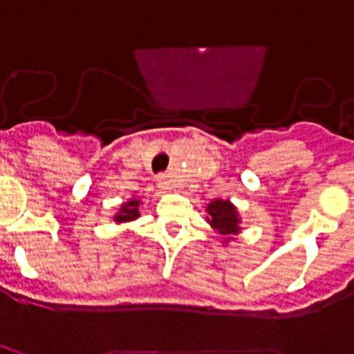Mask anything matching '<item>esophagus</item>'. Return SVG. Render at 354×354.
I'll use <instances>...</instances> for the list:
<instances>
[{
  "instance_id": "esophagus-1",
  "label": "esophagus",
  "mask_w": 354,
  "mask_h": 354,
  "mask_svg": "<svg viewBox=\"0 0 354 354\" xmlns=\"http://www.w3.org/2000/svg\"><path fill=\"white\" fill-rule=\"evenodd\" d=\"M156 185H158V189L162 190V192H169V190L173 189V187H171V183H169V180L165 176H160L158 183H156Z\"/></svg>"
}]
</instances>
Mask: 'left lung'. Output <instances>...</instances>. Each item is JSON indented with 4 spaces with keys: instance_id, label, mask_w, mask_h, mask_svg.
I'll return each instance as SVG.
<instances>
[{
    "instance_id": "left-lung-1",
    "label": "left lung",
    "mask_w": 354,
    "mask_h": 354,
    "mask_svg": "<svg viewBox=\"0 0 354 354\" xmlns=\"http://www.w3.org/2000/svg\"><path fill=\"white\" fill-rule=\"evenodd\" d=\"M207 223L226 236L223 241L224 245L235 241V236L241 233V214L230 199L215 198L207 205Z\"/></svg>"
}]
</instances>
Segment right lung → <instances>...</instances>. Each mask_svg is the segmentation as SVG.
<instances>
[{"label":"right lung","instance_id":"obj_1","mask_svg":"<svg viewBox=\"0 0 354 354\" xmlns=\"http://www.w3.org/2000/svg\"><path fill=\"white\" fill-rule=\"evenodd\" d=\"M142 205L139 198H130L128 201L121 203L118 208V212L113 214V223L115 224H126V223H133L140 217L139 207Z\"/></svg>","mask_w":354,"mask_h":354}]
</instances>
